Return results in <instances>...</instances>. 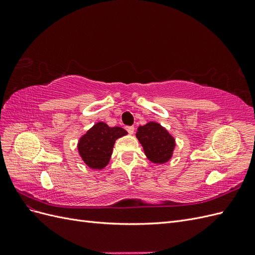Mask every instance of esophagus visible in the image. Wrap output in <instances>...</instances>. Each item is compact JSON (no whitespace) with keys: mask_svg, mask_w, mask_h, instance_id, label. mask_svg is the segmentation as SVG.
I'll return each instance as SVG.
<instances>
[{"mask_svg":"<svg viewBox=\"0 0 255 255\" xmlns=\"http://www.w3.org/2000/svg\"><path fill=\"white\" fill-rule=\"evenodd\" d=\"M127 130H128V134L132 135V134H134L135 128H134V127H128V128H127Z\"/></svg>","mask_w":255,"mask_h":255,"instance_id":"esophagus-1","label":"esophagus"}]
</instances>
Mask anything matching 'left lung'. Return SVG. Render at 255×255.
Here are the masks:
<instances>
[{
    "mask_svg": "<svg viewBox=\"0 0 255 255\" xmlns=\"http://www.w3.org/2000/svg\"><path fill=\"white\" fill-rule=\"evenodd\" d=\"M137 139L145 156L154 164H165L172 157L175 139L159 123L150 121L137 128Z\"/></svg>",
    "mask_w": 255,
    "mask_h": 255,
    "instance_id": "1",
    "label": "left lung"
}]
</instances>
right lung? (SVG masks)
<instances>
[{
	"label": "right lung",
	"instance_id": "add662e5",
	"mask_svg": "<svg viewBox=\"0 0 255 255\" xmlns=\"http://www.w3.org/2000/svg\"><path fill=\"white\" fill-rule=\"evenodd\" d=\"M127 134V130L122 128H111L100 121L80 138L78 143L80 156L89 168L101 170L110 163L116 140Z\"/></svg>",
	"mask_w": 255,
	"mask_h": 255
}]
</instances>
